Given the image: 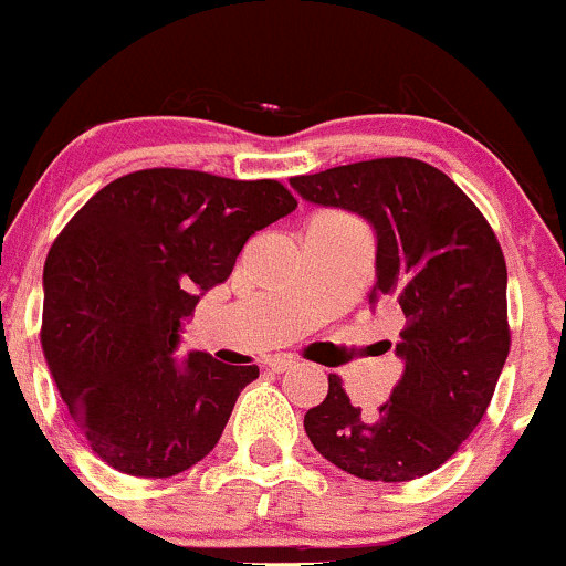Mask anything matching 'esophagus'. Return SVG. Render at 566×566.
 I'll list each match as a JSON object with an SVG mask.
<instances>
[{
    "mask_svg": "<svg viewBox=\"0 0 566 566\" xmlns=\"http://www.w3.org/2000/svg\"><path fill=\"white\" fill-rule=\"evenodd\" d=\"M295 364H298V361H295V358L282 356V358H268L265 367L271 369V373H287V369H293Z\"/></svg>",
    "mask_w": 566,
    "mask_h": 566,
    "instance_id": "obj_1",
    "label": "esophagus"
}]
</instances>
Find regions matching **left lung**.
<instances>
[{
    "label": "left lung",
    "mask_w": 566,
    "mask_h": 566,
    "mask_svg": "<svg viewBox=\"0 0 566 566\" xmlns=\"http://www.w3.org/2000/svg\"><path fill=\"white\" fill-rule=\"evenodd\" d=\"M290 186L375 227L369 301H394L405 317L394 347L405 369L389 402L361 413L328 375V394L304 416L306 436L325 460L369 482L432 473L476 430L510 356L499 238L458 182L419 158H373Z\"/></svg>",
    "instance_id": "obj_1"
}]
</instances>
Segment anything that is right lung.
<instances>
[{
	"label": "right lung",
	"instance_id": "right-lung-1",
	"mask_svg": "<svg viewBox=\"0 0 566 566\" xmlns=\"http://www.w3.org/2000/svg\"><path fill=\"white\" fill-rule=\"evenodd\" d=\"M295 205L279 180L139 169L101 188L56 235L40 342L62 402L106 465L167 479L219 443L260 369L208 353L177 361L182 319L230 276L243 243Z\"/></svg>",
	"mask_w": 566,
	"mask_h": 566
}]
</instances>
